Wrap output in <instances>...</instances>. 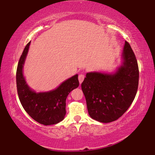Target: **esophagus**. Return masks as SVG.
<instances>
[{"label": "esophagus", "mask_w": 155, "mask_h": 155, "mask_svg": "<svg viewBox=\"0 0 155 155\" xmlns=\"http://www.w3.org/2000/svg\"><path fill=\"white\" fill-rule=\"evenodd\" d=\"M84 78H85V75L83 74H80L78 75V81H79V83L80 84L82 83V82L84 80Z\"/></svg>", "instance_id": "esophagus-1"}]
</instances>
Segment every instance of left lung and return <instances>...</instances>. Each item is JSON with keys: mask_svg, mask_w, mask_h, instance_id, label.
<instances>
[{"mask_svg": "<svg viewBox=\"0 0 155 155\" xmlns=\"http://www.w3.org/2000/svg\"><path fill=\"white\" fill-rule=\"evenodd\" d=\"M122 64L114 74L89 72L81 84L89 115L97 121L109 123L122 116L137 94L139 68L135 55L127 41Z\"/></svg>", "mask_w": 155, "mask_h": 155, "instance_id": "left-lung-1", "label": "left lung"}]
</instances>
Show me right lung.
Wrapping results in <instances>:
<instances>
[{"label": "right lung", "mask_w": 155, "mask_h": 155, "mask_svg": "<svg viewBox=\"0 0 155 155\" xmlns=\"http://www.w3.org/2000/svg\"><path fill=\"white\" fill-rule=\"evenodd\" d=\"M31 41L23 51L16 71V85L18 97L23 108L32 118L44 125L55 124L62 121L66 114L65 101L71 91L79 85L78 74L63 82L55 90L36 93L28 87L23 76V65Z\"/></svg>", "instance_id": "obj_1"}]
</instances>
